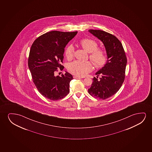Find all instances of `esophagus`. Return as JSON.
I'll list each match as a JSON object with an SVG mask.
<instances>
[{
    "mask_svg": "<svg viewBox=\"0 0 152 152\" xmlns=\"http://www.w3.org/2000/svg\"><path fill=\"white\" fill-rule=\"evenodd\" d=\"M73 78H76V79H81V78H82L81 77H79V76H74Z\"/></svg>",
    "mask_w": 152,
    "mask_h": 152,
    "instance_id": "1",
    "label": "esophagus"
}]
</instances>
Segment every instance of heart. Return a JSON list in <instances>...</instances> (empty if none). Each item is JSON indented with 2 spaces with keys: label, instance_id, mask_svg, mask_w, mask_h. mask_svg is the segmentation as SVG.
I'll return each mask as SVG.
<instances>
[{
  "label": "heart",
  "instance_id": "b5f03b06",
  "mask_svg": "<svg viewBox=\"0 0 152 152\" xmlns=\"http://www.w3.org/2000/svg\"><path fill=\"white\" fill-rule=\"evenodd\" d=\"M81 47L89 53V58L94 66L96 69H101L104 67L107 62V54L105 50L98 48L99 44L95 40L90 38H83L80 41ZM74 47L72 45L67 46L65 54L68 60L73 58L74 55ZM93 65L90 61L81 62L75 61L69 64L68 71L72 74L83 76L92 71Z\"/></svg>",
  "mask_w": 152,
  "mask_h": 152
}]
</instances>
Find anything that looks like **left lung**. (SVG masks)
Wrapping results in <instances>:
<instances>
[{
    "instance_id": "1",
    "label": "left lung",
    "mask_w": 152,
    "mask_h": 152,
    "mask_svg": "<svg viewBox=\"0 0 152 152\" xmlns=\"http://www.w3.org/2000/svg\"><path fill=\"white\" fill-rule=\"evenodd\" d=\"M104 44L107 54V62L96 73L88 92L91 96L105 100L116 94L121 88L125 78L127 57L120 40L111 34L101 30H89Z\"/></svg>"
}]
</instances>
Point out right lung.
<instances>
[{"mask_svg": "<svg viewBox=\"0 0 152 152\" xmlns=\"http://www.w3.org/2000/svg\"><path fill=\"white\" fill-rule=\"evenodd\" d=\"M77 31L47 32L36 39L31 46L28 65L34 83L38 91L52 101L62 99L69 94L72 75L66 72L61 76L54 75L61 64L64 48Z\"/></svg>", "mask_w": 152, "mask_h": 152, "instance_id": "obj_1", "label": "right lung"}]
</instances>
